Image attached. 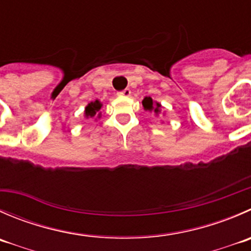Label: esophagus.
<instances>
[{"label":"esophagus","mask_w":251,"mask_h":251,"mask_svg":"<svg viewBox=\"0 0 251 251\" xmlns=\"http://www.w3.org/2000/svg\"><path fill=\"white\" fill-rule=\"evenodd\" d=\"M130 94H131V91L128 88L124 89V91H121V92H118L119 97H130Z\"/></svg>","instance_id":"esophagus-1"}]
</instances>
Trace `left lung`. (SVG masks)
<instances>
[{"mask_svg":"<svg viewBox=\"0 0 251 251\" xmlns=\"http://www.w3.org/2000/svg\"><path fill=\"white\" fill-rule=\"evenodd\" d=\"M142 104H143V108H145L146 110H150V111L153 110L155 114L159 113L160 104H158V103L154 104V103H153L152 98H150V97H146V98L143 99Z\"/></svg>","mask_w":251,"mask_h":251,"instance_id":"8db88e82","label":"left lung"}]
</instances>
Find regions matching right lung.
I'll list each match as a JSON object with an SVG mask.
<instances>
[{"instance_id": "1", "label": "right lung", "mask_w": 251, "mask_h": 251, "mask_svg": "<svg viewBox=\"0 0 251 251\" xmlns=\"http://www.w3.org/2000/svg\"><path fill=\"white\" fill-rule=\"evenodd\" d=\"M100 108H101V104L99 100L89 103L86 108V113H84L86 114V118H93V116H98V118H100L101 113H99Z\"/></svg>"}]
</instances>
